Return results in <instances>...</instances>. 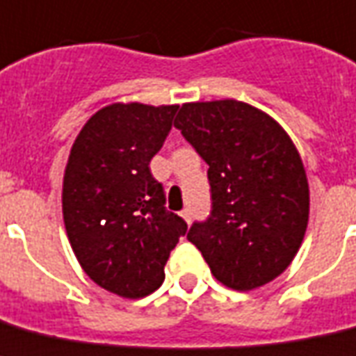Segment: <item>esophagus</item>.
<instances>
[{
	"label": "esophagus",
	"instance_id": "obj_1",
	"mask_svg": "<svg viewBox=\"0 0 356 356\" xmlns=\"http://www.w3.org/2000/svg\"><path fill=\"white\" fill-rule=\"evenodd\" d=\"M181 217H184V220H186L187 224L191 222V209H184V211L180 213Z\"/></svg>",
	"mask_w": 356,
	"mask_h": 356
}]
</instances>
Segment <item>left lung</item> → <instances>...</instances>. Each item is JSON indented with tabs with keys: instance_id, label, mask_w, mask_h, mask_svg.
<instances>
[{
	"instance_id": "left-lung-1",
	"label": "left lung",
	"mask_w": 356,
	"mask_h": 356,
	"mask_svg": "<svg viewBox=\"0 0 356 356\" xmlns=\"http://www.w3.org/2000/svg\"><path fill=\"white\" fill-rule=\"evenodd\" d=\"M175 127L209 165L211 213L187 238L211 274L254 291L292 263L309 222V184L289 134L246 102L181 104Z\"/></svg>"
}]
</instances>
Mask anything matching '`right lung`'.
<instances>
[{
    "instance_id": "right-lung-1",
    "label": "right lung",
    "mask_w": 356,
    "mask_h": 356,
    "mask_svg": "<svg viewBox=\"0 0 356 356\" xmlns=\"http://www.w3.org/2000/svg\"><path fill=\"white\" fill-rule=\"evenodd\" d=\"M178 106L110 104L71 147L62 213L82 270L104 291L138 300L160 289L165 263L187 224L165 207L150 172Z\"/></svg>"
}]
</instances>
